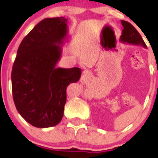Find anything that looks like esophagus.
Listing matches in <instances>:
<instances>
[{
    "label": "esophagus",
    "mask_w": 158,
    "mask_h": 158,
    "mask_svg": "<svg viewBox=\"0 0 158 158\" xmlns=\"http://www.w3.org/2000/svg\"><path fill=\"white\" fill-rule=\"evenodd\" d=\"M83 73H84V74H85V73H86V71H84Z\"/></svg>",
    "instance_id": "34e87169"
}]
</instances>
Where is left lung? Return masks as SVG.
Here are the masks:
<instances>
[{
  "label": "left lung",
  "mask_w": 158,
  "mask_h": 158,
  "mask_svg": "<svg viewBox=\"0 0 158 158\" xmlns=\"http://www.w3.org/2000/svg\"><path fill=\"white\" fill-rule=\"evenodd\" d=\"M121 22L123 26V30L121 35L120 40L123 43L137 46H142L144 48H147V46L144 41L143 40L142 37L138 30L134 27L133 25L125 20H122Z\"/></svg>",
  "instance_id": "1"
}]
</instances>
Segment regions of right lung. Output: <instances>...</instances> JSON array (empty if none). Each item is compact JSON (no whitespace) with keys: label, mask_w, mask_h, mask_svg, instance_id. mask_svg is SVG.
Here are the masks:
<instances>
[{"label":"right lung","mask_w":158,"mask_h":158,"mask_svg":"<svg viewBox=\"0 0 158 158\" xmlns=\"http://www.w3.org/2000/svg\"><path fill=\"white\" fill-rule=\"evenodd\" d=\"M67 19L46 18L23 38L11 73L16 109L33 126H55L61 122L66 88L80 79L78 67L57 68L67 39Z\"/></svg>","instance_id":"right-lung-1"}]
</instances>
